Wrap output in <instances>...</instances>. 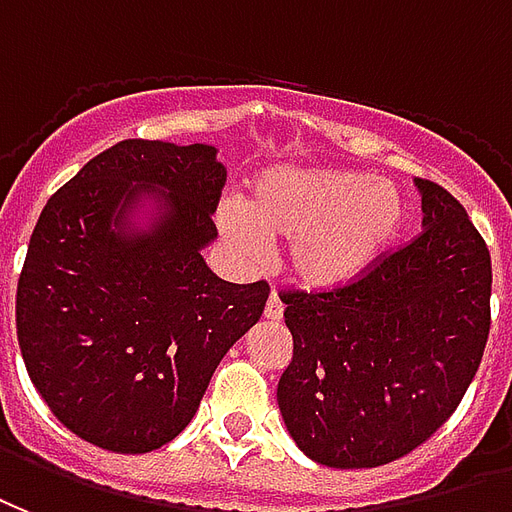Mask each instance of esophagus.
Returning a JSON list of instances; mask_svg holds the SVG:
<instances>
[{
  "instance_id": "34e87169",
  "label": "esophagus",
  "mask_w": 512,
  "mask_h": 512,
  "mask_svg": "<svg viewBox=\"0 0 512 512\" xmlns=\"http://www.w3.org/2000/svg\"><path fill=\"white\" fill-rule=\"evenodd\" d=\"M264 316L272 319V322L283 319V302L278 300V294H270V300H267V305H264Z\"/></svg>"
}]
</instances>
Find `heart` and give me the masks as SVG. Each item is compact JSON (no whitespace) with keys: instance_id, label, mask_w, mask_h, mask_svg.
I'll return each mask as SVG.
<instances>
[{"instance_id":"obj_1","label":"heart","mask_w":512,"mask_h":512,"mask_svg":"<svg viewBox=\"0 0 512 512\" xmlns=\"http://www.w3.org/2000/svg\"><path fill=\"white\" fill-rule=\"evenodd\" d=\"M393 182L343 169H272L251 185L242 215L223 210L220 231L234 251L259 259L261 240L292 242L289 267L311 289L360 278L404 226Z\"/></svg>"}]
</instances>
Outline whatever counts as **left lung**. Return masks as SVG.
Segmentation results:
<instances>
[{"label":"left lung","mask_w":512,"mask_h":512,"mask_svg":"<svg viewBox=\"0 0 512 512\" xmlns=\"http://www.w3.org/2000/svg\"><path fill=\"white\" fill-rule=\"evenodd\" d=\"M425 229L352 283L281 289L292 363L278 382L300 450L368 469L428 442L461 404L491 330V253L464 204L417 177Z\"/></svg>","instance_id":"left-lung-1"}]
</instances>
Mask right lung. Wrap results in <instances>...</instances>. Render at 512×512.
<instances>
[{
	"label": "right lung",
	"instance_id": "1",
	"mask_svg": "<svg viewBox=\"0 0 512 512\" xmlns=\"http://www.w3.org/2000/svg\"><path fill=\"white\" fill-rule=\"evenodd\" d=\"M149 184L170 190V218L125 241L110 223ZM223 185L215 147L125 138L40 212L18 278V346L48 409L89 445L149 453L171 442L259 322L270 286L220 281L199 253L218 234Z\"/></svg>",
	"mask_w": 512,
	"mask_h": 512
}]
</instances>
